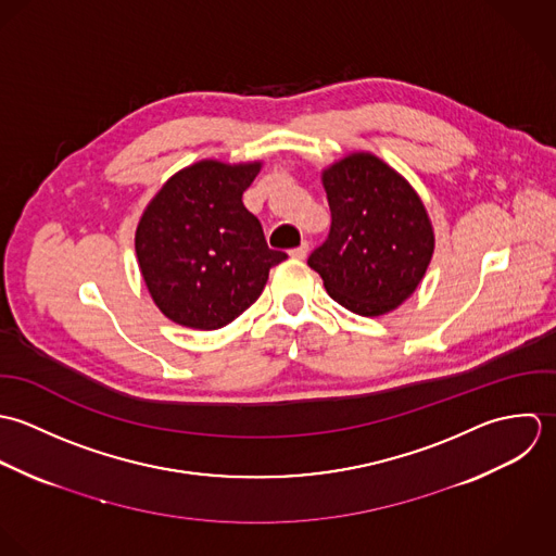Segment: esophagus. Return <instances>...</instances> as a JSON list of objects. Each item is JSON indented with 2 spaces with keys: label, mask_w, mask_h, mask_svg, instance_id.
<instances>
[{
  "label": "esophagus",
  "mask_w": 556,
  "mask_h": 556,
  "mask_svg": "<svg viewBox=\"0 0 556 556\" xmlns=\"http://www.w3.org/2000/svg\"><path fill=\"white\" fill-rule=\"evenodd\" d=\"M307 251H309V242H303L301 247L292 249V251H290V255H292L294 260H305V257H307Z\"/></svg>",
  "instance_id": "obj_1"
}]
</instances>
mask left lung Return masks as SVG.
I'll return each mask as SVG.
<instances>
[{
    "mask_svg": "<svg viewBox=\"0 0 556 556\" xmlns=\"http://www.w3.org/2000/svg\"><path fill=\"white\" fill-rule=\"evenodd\" d=\"M331 233L307 264L329 296L365 318L408 301L434 255V227L413 185L371 152H352L323 169Z\"/></svg>",
    "mask_w": 556,
    "mask_h": 556,
    "instance_id": "obj_1",
    "label": "left lung"
}]
</instances>
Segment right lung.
Instances as JSON below:
<instances>
[{
    "label": "right lung",
    "instance_id": "obj_1",
    "mask_svg": "<svg viewBox=\"0 0 556 556\" xmlns=\"http://www.w3.org/2000/svg\"><path fill=\"white\" fill-rule=\"evenodd\" d=\"M262 161L202 159L176 172L148 202L135 229L143 283L172 323L217 331L262 294L288 255L268 249L242 193Z\"/></svg>",
    "mask_w": 556,
    "mask_h": 556
}]
</instances>
